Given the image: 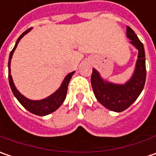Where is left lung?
Returning a JSON list of instances; mask_svg holds the SVG:
<instances>
[{"label":"left lung","instance_id":"8db88e82","mask_svg":"<svg viewBox=\"0 0 156 156\" xmlns=\"http://www.w3.org/2000/svg\"><path fill=\"white\" fill-rule=\"evenodd\" d=\"M127 36L131 43L139 50L136 69L131 80L124 85H115L104 82L98 72L93 69L91 75V85L97 101L108 109L122 112L134 103L141 93L146 81L145 51L141 41L134 30L127 26Z\"/></svg>","mask_w":156,"mask_h":156}]
</instances>
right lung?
Wrapping results in <instances>:
<instances>
[{
	"label": "right lung",
	"mask_w": 156,
	"mask_h": 156,
	"mask_svg": "<svg viewBox=\"0 0 156 156\" xmlns=\"http://www.w3.org/2000/svg\"><path fill=\"white\" fill-rule=\"evenodd\" d=\"M30 30H31V28H28L24 33L21 34V35H20V37L17 40L14 48L12 49V51L10 52L9 60V84H10V87L12 89V92H13L15 97L17 98V100L20 101V103L27 110L31 112L32 114L37 115H40V116H43V115H49V114H51L53 112H55L61 105L62 104L64 100L66 98V95H67V91H68V86H69V81H70L72 75H74L75 72H72V73H70V74L67 75L66 78L64 79L61 87L57 90L55 93L50 95L49 97H48L46 99L41 100V101H32V100H29L26 98V97H24L16 89V87H15L12 76L10 75V68L9 67H10V62H11V58H12V55H13V53L15 51V48L17 47L18 42L24 36V34L28 33Z\"/></svg>",
	"instance_id": "right-lung-1"
}]
</instances>
